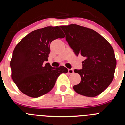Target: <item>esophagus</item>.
Returning a JSON list of instances; mask_svg holds the SVG:
<instances>
[{
  "label": "esophagus",
  "instance_id": "esophagus-1",
  "mask_svg": "<svg viewBox=\"0 0 125 125\" xmlns=\"http://www.w3.org/2000/svg\"><path fill=\"white\" fill-rule=\"evenodd\" d=\"M73 72H74V71L72 69H68V73L69 74H72V73H73Z\"/></svg>",
  "mask_w": 125,
  "mask_h": 125
}]
</instances>
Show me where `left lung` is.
Instances as JSON below:
<instances>
[{"instance_id": "obj_1", "label": "left lung", "mask_w": 125, "mask_h": 125, "mask_svg": "<svg viewBox=\"0 0 125 125\" xmlns=\"http://www.w3.org/2000/svg\"><path fill=\"white\" fill-rule=\"evenodd\" d=\"M66 40L76 55L85 59L82 69H74L81 81L73 86L77 94L94 97L111 83L116 66V60L109 43L94 30L72 24L62 26Z\"/></svg>"}]
</instances>
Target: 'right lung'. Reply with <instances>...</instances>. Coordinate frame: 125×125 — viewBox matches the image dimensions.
I'll return each instance as SVG.
<instances>
[{
  "mask_svg": "<svg viewBox=\"0 0 125 125\" xmlns=\"http://www.w3.org/2000/svg\"><path fill=\"white\" fill-rule=\"evenodd\" d=\"M59 26H48L31 31L21 40L13 52L10 67L12 77L22 93L38 97L53 88L59 76L68 72L61 66L53 67L44 64L54 40L64 38Z\"/></svg>",
  "mask_w": 125,
  "mask_h": 125,
  "instance_id": "right-lung-1",
  "label": "right lung"
}]
</instances>
